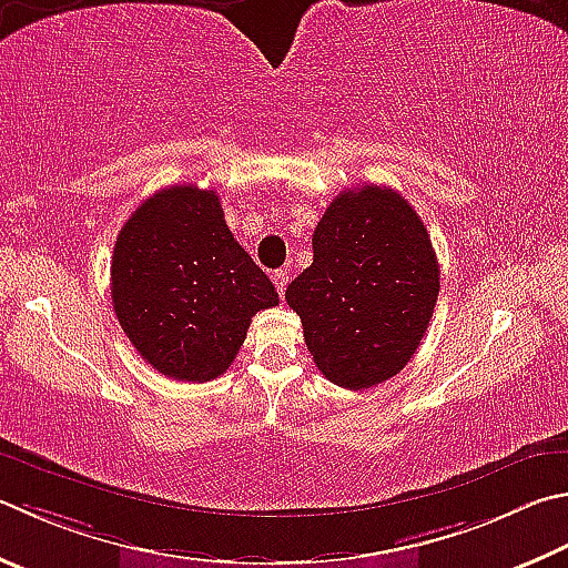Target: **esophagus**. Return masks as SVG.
I'll return each instance as SVG.
<instances>
[{
    "instance_id": "1",
    "label": "esophagus",
    "mask_w": 568,
    "mask_h": 568,
    "mask_svg": "<svg viewBox=\"0 0 568 568\" xmlns=\"http://www.w3.org/2000/svg\"><path fill=\"white\" fill-rule=\"evenodd\" d=\"M273 283H275V287H277V295H285V285H287V273L285 271H275L273 273Z\"/></svg>"
}]
</instances>
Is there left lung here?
<instances>
[{
	"mask_svg": "<svg viewBox=\"0 0 568 568\" xmlns=\"http://www.w3.org/2000/svg\"><path fill=\"white\" fill-rule=\"evenodd\" d=\"M439 263L429 233L397 191L363 185L329 203L313 265L287 285L305 345L329 383L367 389L415 355L435 313Z\"/></svg>",
	"mask_w": 568,
	"mask_h": 568,
	"instance_id": "8db88e82",
	"label": "left lung"
}]
</instances>
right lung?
I'll list each match as a JSON object with an SVG mask.
<instances>
[{
    "instance_id": "right-lung-1",
    "label": "right lung",
    "mask_w": 568,
    "mask_h": 568,
    "mask_svg": "<svg viewBox=\"0 0 568 568\" xmlns=\"http://www.w3.org/2000/svg\"><path fill=\"white\" fill-rule=\"evenodd\" d=\"M111 303L146 363L181 383L231 367L277 293L233 239L215 191L171 185L143 201L113 245Z\"/></svg>"
}]
</instances>
